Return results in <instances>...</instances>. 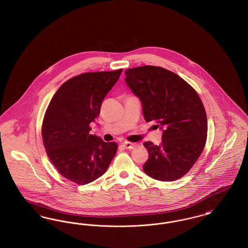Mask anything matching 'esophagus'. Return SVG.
Masks as SVG:
<instances>
[{"label":"esophagus","instance_id":"34e87169","mask_svg":"<svg viewBox=\"0 0 248 248\" xmlns=\"http://www.w3.org/2000/svg\"><path fill=\"white\" fill-rule=\"evenodd\" d=\"M122 145H123L124 148L126 149V150H133V149H135V148L138 147V144H137V143H131V142H124Z\"/></svg>","mask_w":248,"mask_h":248}]
</instances>
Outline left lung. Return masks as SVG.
Listing matches in <instances>:
<instances>
[{
    "label": "left lung",
    "instance_id": "8db88e82",
    "mask_svg": "<svg viewBox=\"0 0 248 248\" xmlns=\"http://www.w3.org/2000/svg\"><path fill=\"white\" fill-rule=\"evenodd\" d=\"M125 83L141 101L144 118L163 130L161 145L145 142L149 159L144 172L174 181L187 174L204 148L206 113L196 91L176 73L155 66L125 71Z\"/></svg>",
    "mask_w": 248,
    "mask_h": 248
}]
</instances>
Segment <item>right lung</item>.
Listing matches in <instances>:
<instances>
[{"label":"right lung","mask_w":248,"mask_h":248,"mask_svg":"<svg viewBox=\"0 0 248 248\" xmlns=\"http://www.w3.org/2000/svg\"><path fill=\"white\" fill-rule=\"evenodd\" d=\"M123 70L86 72L63 83L48 105L42 136L59 174L84 185L101 177L117 152L115 142L90 135L89 124Z\"/></svg>","instance_id":"add662e5"}]
</instances>
